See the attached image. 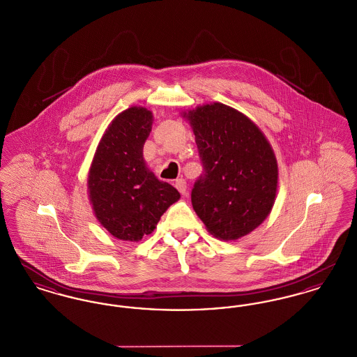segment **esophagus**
<instances>
[{"label":"esophagus","mask_w":357,"mask_h":357,"mask_svg":"<svg viewBox=\"0 0 357 357\" xmlns=\"http://www.w3.org/2000/svg\"><path fill=\"white\" fill-rule=\"evenodd\" d=\"M174 185H175V187H176V188H178V191H179V192H181V194H183V195H185V194H186L187 183H186V181H185V179H183V178H179V179H176V181H175V183H174Z\"/></svg>","instance_id":"obj_1"}]
</instances>
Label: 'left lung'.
Wrapping results in <instances>:
<instances>
[{"label": "left lung", "mask_w": 357, "mask_h": 357, "mask_svg": "<svg viewBox=\"0 0 357 357\" xmlns=\"http://www.w3.org/2000/svg\"><path fill=\"white\" fill-rule=\"evenodd\" d=\"M204 174L191 190V204L207 230L223 241L253 231L272 210L277 160L255 123L221 102L185 114Z\"/></svg>", "instance_id": "8db88e82"}]
</instances>
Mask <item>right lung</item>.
I'll return each mask as SVG.
<instances>
[{
    "label": "right lung",
    "instance_id": "1",
    "mask_svg": "<svg viewBox=\"0 0 357 357\" xmlns=\"http://www.w3.org/2000/svg\"><path fill=\"white\" fill-rule=\"evenodd\" d=\"M153 114L131 107L119 114L95 153L89 176V199L102 226L123 241L137 242L156 227L181 194L146 167L143 146L151 132Z\"/></svg>",
    "mask_w": 357,
    "mask_h": 357
}]
</instances>
